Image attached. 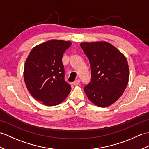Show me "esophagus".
<instances>
[{
	"mask_svg": "<svg viewBox=\"0 0 149 149\" xmlns=\"http://www.w3.org/2000/svg\"><path fill=\"white\" fill-rule=\"evenodd\" d=\"M79 83H80V80L77 79V80H75L74 83H73V84L75 85V86H76V85H78Z\"/></svg>",
	"mask_w": 149,
	"mask_h": 149,
	"instance_id": "1",
	"label": "esophagus"
}]
</instances>
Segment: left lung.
<instances>
[{
  "label": "left lung",
  "mask_w": 149,
  "mask_h": 149,
  "mask_svg": "<svg viewBox=\"0 0 149 149\" xmlns=\"http://www.w3.org/2000/svg\"><path fill=\"white\" fill-rule=\"evenodd\" d=\"M89 59L90 83L84 87L88 99L96 106L107 107L118 100L127 87V59L115 47L106 42L80 44Z\"/></svg>",
  "instance_id": "1"
}]
</instances>
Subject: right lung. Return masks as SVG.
<instances>
[{"instance_id": "right-lung-1", "label": "right lung", "mask_w": 149, "mask_h": 149, "mask_svg": "<svg viewBox=\"0 0 149 149\" xmlns=\"http://www.w3.org/2000/svg\"><path fill=\"white\" fill-rule=\"evenodd\" d=\"M71 44L68 41H47L34 47L26 59L24 70L26 87L44 105H58L70 92L71 86L65 81L62 58Z\"/></svg>"}]
</instances>
